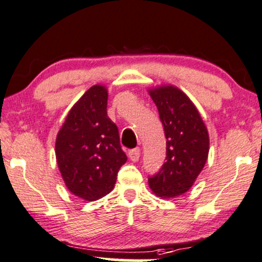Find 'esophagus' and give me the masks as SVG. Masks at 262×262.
<instances>
[{
    "label": "esophagus",
    "instance_id": "1",
    "mask_svg": "<svg viewBox=\"0 0 262 262\" xmlns=\"http://www.w3.org/2000/svg\"><path fill=\"white\" fill-rule=\"evenodd\" d=\"M139 156H141V149L135 148L128 150V158H130L131 161H138Z\"/></svg>",
    "mask_w": 262,
    "mask_h": 262
}]
</instances>
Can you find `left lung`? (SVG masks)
Returning <instances> with one entry per match:
<instances>
[{
	"label": "left lung",
	"mask_w": 262,
	"mask_h": 262,
	"mask_svg": "<svg viewBox=\"0 0 262 262\" xmlns=\"http://www.w3.org/2000/svg\"><path fill=\"white\" fill-rule=\"evenodd\" d=\"M159 111L166 137V159L149 188L160 198L172 199L191 188L205 167L209 151L208 132L190 98L174 86L149 91Z\"/></svg>",
	"instance_id": "left-lung-1"
}]
</instances>
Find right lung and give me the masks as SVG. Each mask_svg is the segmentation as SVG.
<instances>
[{
    "label": "right lung",
    "instance_id": "add662e5",
    "mask_svg": "<svg viewBox=\"0 0 262 262\" xmlns=\"http://www.w3.org/2000/svg\"><path fill=\"white\" fill-rule=\"evenodd\" d=\"M107 98L106 88L91 86L70 111L56 138V161L64 184L86 201L110 193L127 160L117 125L107 117Z\"/></svg>",
    "mask_w": 262,
    "mask_h": 262
}]
</instances>
